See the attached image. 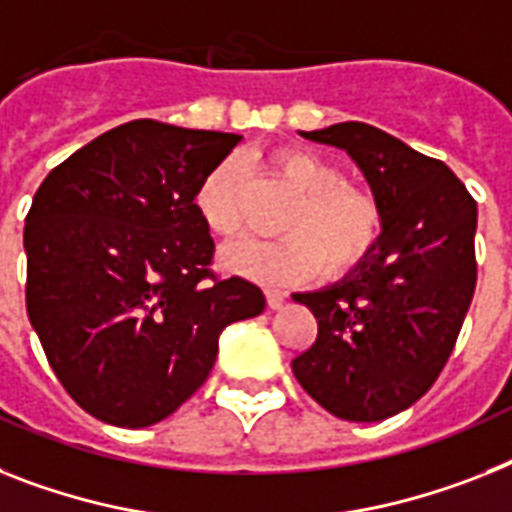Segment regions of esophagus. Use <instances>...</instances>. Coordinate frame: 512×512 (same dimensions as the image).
Instances as JSON below:
<instances>
[{"mask_svg":"<svg viewBox=\"0 0 512 512\" xmlns=\"http://www.w3.org/2000/svg\"><path fill=\"white\" fill-rule=\"evenodd\" d=\"M266 306L272 308V311H280V308L285 306V293L269 290V293H266Z\"/></svg>","mask_w":512,"mask_h":512,"instance_id":"esophagus-1","label":"esophagus"}]
</instances>
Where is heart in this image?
<instances>
[{"label":"heart","mask_w":512,"mask_h":512,"mask_svg":"<svg viewBox=\"0 0 512 512\" xmlns=\"http://www.w3.org/2000/svg\"><path fill=\"white\" fill-rule=\"evenodd\" d=\"M274 167L298 198L282 217L277 240H243L222 256L230 272L266 287H290L322 272H348L374 248L382 230L377 201L342 185V172L308 149H280ZM240 159L219 162L196 190L198 217L219 238L240 232Z\"/></svg>","instance_id":"heart-1"}]
</instances>
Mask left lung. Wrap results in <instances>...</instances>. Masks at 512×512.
<instances>
[{"label": "left lung", "mask_w": 512, "mask_h": 512, "mask_svg": "<svg viewBox=\"0 0 512 512\" xmlns=\"http://www.w3.org/2000/svg\"><path fill=\"white\" fill-rule=\"evenodd\" d=\"M301 135L356 162L382 235L340 282L293 293L319 322L293 374L332 416L371 424L411 408L453 353L476 287V201L445 162L374 125Z\"/></svg>", "instance_id": "obj_1"}]
</instances>
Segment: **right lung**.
<instances>
[{
    "label": "right lung",
    "mask_w": 512,
    "mask_h": 512,
    "mask_svg": "<svg viewBox=\"0 0 512 512\" xmlns=\"http://www.w3.org/2000/svg\"><path fill=\"white\" fill-rule=\"evenodd\" d=\"M240 135L133 120L54 167L25 217V306L70 398L143 429L206 382L222 329L264 311L243 277L217 280L196 190Z\"/></svg>",
    "instance_id": "right-lung-1"
}]
</instances>
